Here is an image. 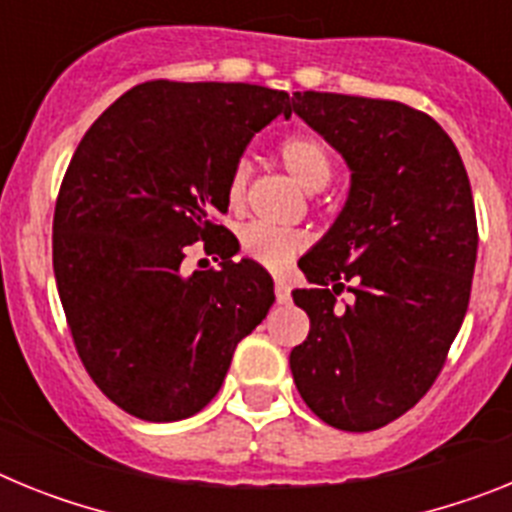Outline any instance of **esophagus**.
<instances>
[{
	"instance_id": "34e87169",
	"label": "esophagus",
	"mask_w": 512,
	"mask_h": 512,
	"mask_svg": "<svg viewBox=\"0 0 512 512\" xmlns=\"http://www.w3.org/2000/svg\"><path fill=\"white\" fill-rule=\"evenodd\" d=\"M289 292H292V289H289V284L284 282V279H279L277 284H274V295H277V302L279 305H284V302H289Z\"/></svg>"
}]
</instances>
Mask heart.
<instances>
[{
  "label": "heart",
  "mask_w": 512,
  "mask_h": 512,
  "mask_svg": "<svg viewBox=\"0 0 512 512\" xmlns=\"http://www.w3.org/2000/svg\"><path fill=\"white\" fill-rule=\"evenodd\" d=\"M279 161L305 189H323L333 176V151L318 133H292L279 143ZM251 164L241 158L228 176V205L241 210L246 202ZM310 246V235L297 228H271L266 223H251L241 233V251L246 259L264 269L282 271Z\"/></svg>",
  "instance_id": "heart-1"
}]
</instances>
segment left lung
<instances>
[{
    "mask_svg": "<svg viewBox=\"0 0 512 512\" xmlns=\"http://www.w3.org/2000/svg\"><path fill=\"white\" fill-rule=\"evenodd\" d=\"M292 110L346 158L351 192L300 261L312 287L292 300L310 333L289 369L323 423L374 431L431 390L464 323L479 241L472 187L454 140L408 104L295 92Z\"/></svg>",
    "mask_w": 512,
    "mask_h": 512,
    "instance_id": "1",
    "label": "left lung"
}]
</instances>
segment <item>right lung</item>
<instances>
[{
    "mask_svg": "<svg viewBox=\"0 0 512 512\" xmlns=\"http://www.w3.org/2000/svg\"><path fill=\"white\" fill-rule=\"evenodd\" d=\"M277 115H292L279 89L146 81L94 120L63 174L53 274L66 323L94 384L135 418L200 413L274 302L217 215L248 140ZM197 240L220 270L186 274Z\"/></svg>",
    "mask_w": 512,
    "mask_h": 512,
    "instance_id": "obj_1",
    "label": "right lung"
}]
</instances>
